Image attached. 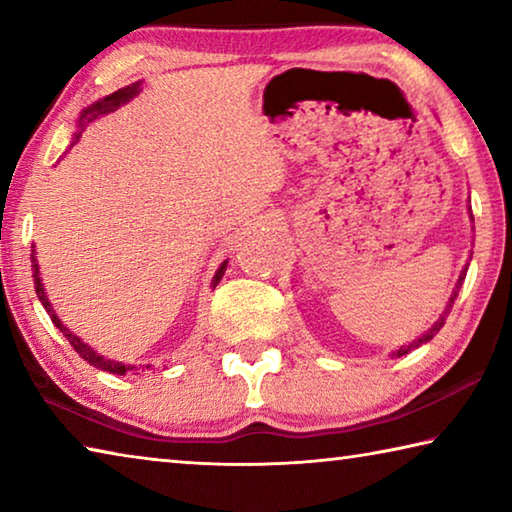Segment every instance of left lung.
<instances>
[{
  "instance_id": "8db88e82",
  "label": "left lung",
  "mask_w": 512,
  "mask_h": 512,
  "mask_svg": "<svg viewBox=\"0 0 512 512\" xmlns=\"http://www.w3.org/2000/svg\"><path fill=\"white\" fill-rule=\"evenodd\" d=\"M472 221H474V219H472ZM465 271H467V268H465ZM465 271L461 273V277H458L456 291L452 293V298H449V305H447V311H449V309H452V305H454V298L458 296V289H461V284H463V280H465ZM447 311H445V314H447ZM445 314H443V316H440V318L436 320V325H433V327L429 329V332H427V334H422L418 341H413L411 345H406V348H402V350H397V357H402V354H409V352H411V348H418V345H422V343H427V341H431V339H433V334H438V332H440V327H443V325H445Z\"/></svg>"
}]
</instances>
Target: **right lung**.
Here are the masks:
<instances>
[{"label": "right lung", "mask_w": 512, "mask_h": 512, "mask_svg": "<svg viewBox=\"0 0 512 512\" xmlns=\"http://www.w3.org/2000/svg\"><path fill=\"white\" fill-rule=\"evenodd\" d=\"M140 85H142V81L131 83V85H126V88L112 92L110 97L101 99V101H97V103H92L90 108L83 110V115H81V119H79V128H83L85 124H90V121H94V119L101 117V115H108V112H115L119 106H124L126 101H131V99L135 97V94H140ZM79 137H81V131H79V135H76V140H79ZM76 140H74V142H76ZM225 264H228V262H223L219 271H216L214 284H219V280L223 277ZM31 268H33V284H36V293H38V298H40V302H42V307L47 309V314L51 316V323H54V325L60 329V332H63V336L69 341V345H72V348H74L76 352H79V357L88 361L90 366L101 368V370H106V372H112V375H126V372H131L133 366H124V363H117V361H110V359H106V357H101V354H97L92 348H88V345H85L81 339H76V336H74L72 332H69V329L63 325V320H60V318L54 314V309H51V302H49L47 293H45V287H42L40 271H38V264H36V253H33V250H31ZM146 368H151V366H146Z\"/></svg>", "instance_id": "right-lung-1"}]
</instances>
